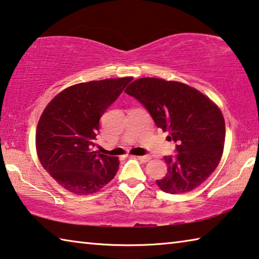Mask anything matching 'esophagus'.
I'll return each mask as SVG.
<instances>
[{"instance_id": "34e87169", "label": "esophagus", "mask_w": 259, "mask_h": 259, "mask_svg": "<svg viewBox=\"0 0 259 259\" xmlns=\"http://www.w3.org/2000/svg\"><path fill=\"white\" fill-rule=\"evenodd\" d=\"M139 161L142 162H147L151 160V155H143V156H136Z\"/></svg>"}]
</instances>
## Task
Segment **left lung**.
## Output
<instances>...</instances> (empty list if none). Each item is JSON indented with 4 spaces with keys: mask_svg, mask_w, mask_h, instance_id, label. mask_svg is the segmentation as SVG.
<instances>
[{
    "mask_svg": "<svg viewBox=\"0 0 259 259\" xmlns=\"http://www.w3.org/2000/svg\"><path fill=\"white\" fill-rule=\"evenodd\" d=\"M125 94L137 99L176 143L177 154L164 156L168 172L156 181L157 186L182 194L201 185L217 168L224 150L225 121L217 105L190 85L155 77L138 78Z\"/></svg>",
    "mask_w": 259,
    "mask_h": 259,
    "instance_id": "obj_1",
    "label": "left lung"
}]
</instances>
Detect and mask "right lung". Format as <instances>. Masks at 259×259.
<instances>
[{"mask_svg": "<svg viewBox=\"0 0 259 259\" xmlns=\"http://www.w3.org/2000/svg\"><path fill=\"white\" fill-rule=\"evenodd\" d=\"M133 77L78 83L48 104L36 129V151L50 176L75 194L99 191L119 169L115 156L94 151L99 120Z\"/></svg>", "mask_w": 259, "mask_h": 259, "instance_id": "add662e5", "label": "right lung"}]
</instances>
